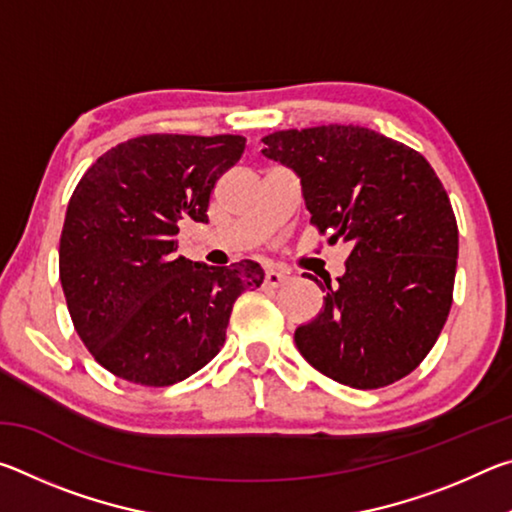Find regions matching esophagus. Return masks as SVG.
<instances>
[{"instance_id":"esophagus-1","label":"esophagus","mask_w":512,"mask_h":512,"mask_svg":"<svg viewBox=\"0 0 512 512\" xmlns=\"http://www.w3.org/2000/svg\"><path fill=\"white\" fill-rule=\"evenodd\" d=\"M284 280H287V275H284L282 271H275V268H268L264 275V284L268 289H277Z\"/></svg>"}]
</instances>
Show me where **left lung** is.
Wrapping results in <instances>:
<instances>
[{
    "label": "left lung",
    "mask_w": 512,
    "mask_h": 512,
    "mask_svg": "<svg viewBox=\"0 0 512 512\" xmlns=\"http://www.w3.org/2000/svg\"><path fill=\"white\" fill-rule=\"evenodd\" d=\"M262 153L296 171L311 223L352 246L345 273L318 282L323 311L296 329L302 357L352 388H381L420 366L438 341L456 277L458 225L418 151L361 126L264 137Z\"/></svg>",
    "instance_id": "obj_1"
}]
</instances>
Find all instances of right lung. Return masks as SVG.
Segmentation results:
<instances>
[{"label": "right lung", "instance_id": "right-lung-1", "mask_svg": "<svg viewBox=\"0 0 512 512\" xmlns=\"http://www.w3.org/2000/svg\"><path fill=\"white\" fill-rule=\"evenodd\" d=\"M246 149L241 135H142L85 171L69 198L58 266L69 316L90 354L140 386L183 381L225 343L230 311L262 266L192 262L178 223H207L210 194Z\"/></svg>", "mask_w": 512, "mask_h": 512}]
</instances>
